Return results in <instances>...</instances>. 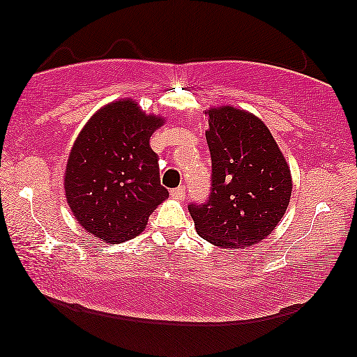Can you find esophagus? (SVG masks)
<instances>
[{"label":"esophagus","instance_id":"34e87169","mask_svg":"<svg viewBox=\"0 0 357 357\" xmlns=\"http://www.w3.org/2000/svg\"><path fill=\"white\" fill-rule=\"evenodd\" d=\"M185 192H187V190H185V187H177V188L170 190V195H172L174 198L180 199V198H183V197H185Z\"/></svg>","mask_w":357,"mask_h":357}]
</instances>
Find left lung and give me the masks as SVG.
I'll return each mask as SVG.
<instances>
[{"instance_id":"8db88e82","label":"left lung","mask_w":357,"mask_h":357,"mask_svg":"<svg viewBox=\"0 0 357 357\" xmlns=\"http://www.w3.org/2000/svg\"><path fill=\"white\" fill-rule=\"evenodd\" d=\"M211 192L190 203L197 232L222 248L250 247L275 231L289 204L291 170L268 126L236 107L208 112Z\"/></svg>"}]
</instances>
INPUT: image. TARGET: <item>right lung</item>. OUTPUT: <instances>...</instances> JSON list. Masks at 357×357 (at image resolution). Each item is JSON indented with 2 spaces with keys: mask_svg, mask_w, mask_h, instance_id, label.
Here are the masks:
<instances>
[{
  "mask_svg": "<svg viewBox=\"0 0 357 357\" xmlns=\"http://www.w3.org/2000/svg\"><path fill=\"white\" fill-rule=\"evenodd\" d=\"M164 120L133 100H116L87 121L65 172L68 204L77 222L102 241L120 243L143 232L169 197L149 138Z\"/></svg>",
  "mask_w": 357,
  "mask_h": 357,
  "instance_id": "1",
  "label": "right lung"
}]
</instances>
